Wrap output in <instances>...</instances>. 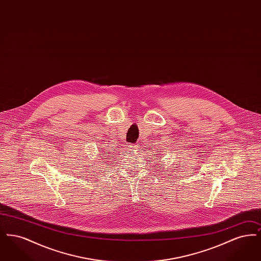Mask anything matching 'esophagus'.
Segmentation results:
<instances>
[{
    "label": "esophagus",
    "mask_w": 261,
    "mask_h": 261,
    "mask_svg": "<svg viewBox=\"0 0 261 261\" xmlns=\"http://www.w3.org/2000/svg\"><path fill=\"white\" fill-rule=\"evenodd\" d=\"M129 149H130V151H132V152L137 151V149H138V145H130V146H129Z\"/></svg>",
    "instance_id": "obj_1"
}]
</instances>
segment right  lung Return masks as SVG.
<instances>
[{
  "label": "right lung",
  "mask_w": 261,
  "mask_h": 261,
  "mask_svg": "<svg viewBox=\"0 0 261 261\" xmlns=\"http://www.w3.org/2000/svg\"><path fill=\"white\" fill-rule=\"evenodd\" d=\"M108 164H109V163H107V165H108Z\"/></svg>",
  "instance_id": "1"
}]
</instances>
